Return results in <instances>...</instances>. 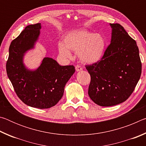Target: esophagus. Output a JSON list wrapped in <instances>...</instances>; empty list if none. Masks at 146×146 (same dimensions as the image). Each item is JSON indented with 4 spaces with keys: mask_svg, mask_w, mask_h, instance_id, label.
Returning a JSON list of instances; mask_svg holds the SVG:
<instances>
[{
    "mask_svg": "<svg viewBox=\"0 0 146 146\" xmlns=\"http://www.w3.org/2000/svg\"><path fill=\"white\" fill-rule=\"evenodd\" d=\"M75 70H76V71L78 72V71H82V68H81L80 66H78V65H77V66H75Z\"/></svg>",
    "mask_w": 146,
    "mask_h": 146,
    "instance_id": "1",
    "label": "esophagus"
}]
</instances>
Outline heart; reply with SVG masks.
Instances as JSON below:
<instances>
[{
    "label": "heart",
    "mask_w": 146,
    "mask_h": 146,
    "mask_svg": "<svg viewBox=\"0 0 146 146\" xmlns=\"http://www.w3.org/2000/svg\"><path fill=\"white\" fill-rule=\"evenodd\" d=\"M106 41L99 33L87 30H79L68 34L64 44L59 43L58 51L65 58H71L70 51L77 52L79 60L82 63L93 64L102 60L104 55Z\"/></svg>",
    "instance_id": "b5f03b06"
}]
</instances>
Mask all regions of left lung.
Here are the masks:
<instances>
[{
    "instance_id": "1",
    "label": "left lung",
    "mask_w": 146,
    "mask_h": 146,
    "mask_svg": "<svg viewBox=\"0 0 146 146\" xmlns=\"http://www.w3.org/2000/svg\"><path fill=\"white\" fill-rule=\"evenodd\" d=\"M111 43L102 60L86 66L91 76L88 95L100 106H113L126 100L140 78L142 64L135 40L119 24H110Z\"/></svg>"
}]
</instances>
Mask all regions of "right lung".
<instances>
[{"instance_id": "1", "label": "right lung", "mask_w": 146, "mask_h": 146, "mask_svg": "<svg viewBox=\"0 0 146 146\" xmlns=\"http://www.w3.org/2000/svg\"><path fill=\"white\" fill-rule=\"evenodd\" d=\"M40 29V23L29 25L11 42L6 72L17 96L25 104L47 109L61 99L66 83L75 69L73 66H60L50 57H44L35 70L26 67L24 55L35 48Z\"/></svg>"}]
</instances>
